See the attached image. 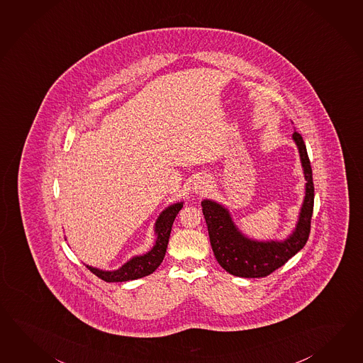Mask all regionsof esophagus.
<instances>
[{
  "instance_id": "1",
  "label": "esophagus",
  "mask_w": 363,
  "mask_h": 363,
  "mask_svg": "<svg viewBox=\"0 0 363 363\" xmlns=\"http://www.w3.org/2000/svg\"><path fill=\"white\" fill-rule=\"evenodd\" d=\"M209 186H211V183H209L208 177H197L194 183V194H203L209 189Z\"/></svg>"
}]
</instances>
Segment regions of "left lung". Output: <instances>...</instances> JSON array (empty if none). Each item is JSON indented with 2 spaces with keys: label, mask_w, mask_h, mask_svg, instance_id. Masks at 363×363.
Returning <instances> with one entry per match:
<instances>
[{
  "label": "left lung",
  "mask_w": 363,
  "mask_h": 363,
  "mask_svg": "<svg viewBox=\"0 0 363 363\" xmlns=\"http://www.w3.org/2000/svg\"><path fill=\"white\" fill-rule=\"evenodd\" d=\"M306 179V194L295 230L285 240L259 242L243 235L234 223L230 213L220 203L203 200V217L208 225L211 248L219 265L230 274L245 279L265 277L285 265L289 259L299 252L311 230L313 211V182L311 163L302 135L293 133Z\"/></svg>",
  "instance_id": "1"
}]
</instances>
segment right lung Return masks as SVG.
I'll use <instances>...</instances> for the list:
<instances>
[{"label":"right lung","instance_id":"add662e5","mask_svg":"<svg viewBox=\"0 0 363 363\" xmlns=\"http://www.w3.org/2000/svg\"><path fill=\"white\" fill-rule=\"evenodd\" d=\"M182 208H183V203H172L160 213V217L155 222L157 240L149 252L132 257L129 262H125L121 268L116 270H101L93 268L90 265H86V268L106 282H124V281L143 279L145 276L152 274V272L160 267V262H163V257L166 255V250L169 245L172 223Z\"/></svg>","mask_w":363,"mask_h":363}]
</instances>
